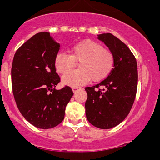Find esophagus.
Wrapping results in <instances>:
<instances>
[{"label":"esophagus","instance_id":"obj_1","mask_svg":"<svg viewBox=\"0 0 160 160\" xmlns=\"http://www.w3.org/2000/svg\"><path fill=\"white\" fill-rule=\"evenodd\" d=\"M81 88H80V87H72V91L76 92L77 90H78V89H81Z\"/></svg>","mask_w":160,"mask_h":160}]
</instances>
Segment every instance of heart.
<instances>
[{"instance_id": "b5f03b06", "label": "heart", "mask_w": 160, "mask_h": 160, "mask_svg": "<svg viewBox=\"0 0 160 160\" xmlns=\"http://www.w3.org/2000/svg\"><path fill=\"white\" fill-rule=\"evenodd\" d=\"M76 61H80V69L69 72ZM54 65L59 73H66L62 79L64 84L77 87L88 83L90 80L93 82H100L107 78L114 68V56L111 51L104 49L99 43L85 40L72 46L70 55L65 52L57 53Z\"/></svg>"}]
</instances>
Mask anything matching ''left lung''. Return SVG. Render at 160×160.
I'll use <instances>...</instances> for the list:
<instances>
[{
  "label": "left lung",
  "mask_w": 160,
  "mask_h": 160,
  "mask_svg": "<svg viewBox=\"0 0 160 160\" xmlns=\"http://www.w3.org/2000/svg\"><path fill=\"white\" fill-rule=\"evenodd\" d=\"M114 56V66L108 77L98 84L88 87L86 116L93 126L114 128L129 114L136 96L138 68L133 53L111 33L98 35Z\"/></svg>",
  "instance_id": "obj_1"
}]
</instances>
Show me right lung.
Here are the masks:
<instances>
[{"label": "right lung", "instance_id": "add662e5", "mask_svg": "<svg viewBox=\"0 0 160 160\" xmlns=\"http://www.w3.org/2000/svg\"><path fill=\"white\" fill-rule=\"evenodd\" d=\"M59 46L49 32H39L18 48L13 59L11 84L18 108L29 123L42 129L62 122L73 95L70 87L55 89L60 82L54 65Z\"/></svg>", "mask_w": 160, "mask_h": 160}]
</instances>
